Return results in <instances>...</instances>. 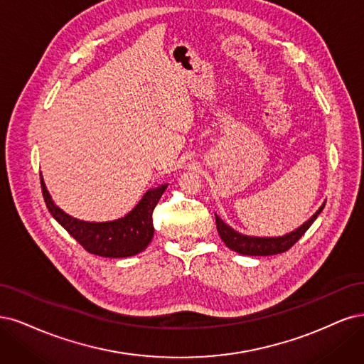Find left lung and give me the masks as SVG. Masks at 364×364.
Masks as SVG:
<instances>
[{
	"label": "left lung",
	"mask_w": 364,
	"mask_h": 364,
	"mask_svg": "<svg viewBox=\"0 0 364 364\" xmlns=\"http://www.w3.org/2000/svg\"><path fill=\"white\" fill-rule=\"evenodd\" d=\"M325 203L316 210V213L304 222L301 227L296 230H293L284 236H278V237H255V236H246V234H240L236 230H232L230 225H227L224 220H222L218 215L216 216V228L220 239L224 240V243L228 246L231 251H236L242 255H275L286 252L290 250L293 245H295L306 232L316 218L319 216V213L323 210Z\"/></svg>",
	"instance_id": "8db88e82"
}]
</instances>
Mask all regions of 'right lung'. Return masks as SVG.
Instances as JSON below:
<instances>
[{
  "label": "right lung",
  "mask_w": 364,
  "mask_h": 364,
  "mask_svg": "<svg viewBox=\"0 0 364 364\" xmlns=\"http://www.w3.org/2000/svg\"><path fill=\"white\" fill-rule=\"evenodd\" d=\"M42 193L45 204L53 218L60 224L83 248L100 257L109 259H125L142 252L154 236L152 210H154L168 184L149 189L136 204L130 213L124 218L109 222H86L65 213L51 199L50 192L41 175Z\"/></svg>",
  "instance_id": "right-lung-1"
}]
</instances>
